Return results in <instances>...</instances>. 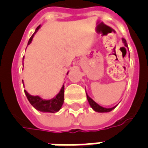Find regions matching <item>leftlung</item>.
I'll list each match as a JSON object with an SVG mask.
<instances>
[{
    "label": "left lung",
    "mask_w": 148,
    "mask_h": 148,
    "mask_svg": "<svg viewBox=\"0 0 148 148\" xmlns=\"http://www.w3.org/2000/svg\"><path fill=\"white\" fill-rule=\"evenodd\" d=\"M122 41H123V43L124 44V45H125L126 47H127V44L126 40H125L124 38H122ZM86 95H87V93H86ZM87 98H88V102H89V103H90V107L93 108V110H95V111H97V112H100V113L110 112V111H111L114 108H116V106H115V107H113V108H103V107H101V106L99 105L98 103H96L94 100H92V99L90 98L88 95H87Z\"/></svg>",
    "instance_id": "left-lung-1"
}]
</instances>
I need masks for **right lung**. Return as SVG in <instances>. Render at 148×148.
<instances>
[{
  "label": "right lung",
  "mask_w": 148,
  "mask_h": 148,
  "mask_svg": "<svg viewBox=\"0 0 148 148\" xmlns=\"http://www.w3.org/2000/svg\"><path fill=\"white\" fill-rule=\"evenodd\" d=\"M40 27V25L36 28L35 32L33 34V35L31 36V38L29 39V41L27 43V45H30L32 41V39L34 38V35L37 33V31L39 30ZM24 60V58H23ZM68 74V72H67ZM24 84V83H23ZM24 93L27 96V98L31 103V104L33 106L34 108L37 109L38 110H40L41 112H50V113H55L58 112L62 107L64 103V85L62 86V88L60 89V92L56 95V97L51 100H45L40 97L39 96H32L29 95L27 92V90H24Z\"/></svg>",
  "instance_id": "right-lung-1"
}]
</instances>
